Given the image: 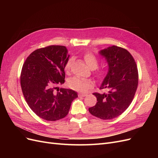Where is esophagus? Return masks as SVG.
Wrapping results in <instances>:
<instances>
[{
  "instance_id": "obj_1",
  "label": "esophagus",
  "mask_w": 158,
  "mask_h": 158,
  "mask_svg": "<svg viewBox=\"0 0 158 158\" xmlns=\"http://www.w3.org/2000/svg\"><path fill=\"white\" fill-rule=\"evenodd\" d=\"M86 95H87L86 94H84V93H79L78 94L79 97H85V96H86Z\"/></svg>"
}]
</instances>
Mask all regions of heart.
<instances>
[{
  "instance_id": "b5f03b06",
  "label": "heart",
  "mask_w": 158,
  "mask_h": 158,
  "mask_svg": "<svg viewBox=\"0 0 158 158\" xmlns=\"http://www.w3.org/2000/svg\"><path fill=\"white\" fill-rule=\"evenodd\" d=\"M84 59L85 63L87 64L90 69H95L98 67L99 64L98 59L92 52H86L84 55ZM73 60V59L70 58L66 62L64 69L66 73H68L70 70ZM107 73V69L106 67H103L98 69L96 71V76L98 78H102L106 75ZM93 84L94 83L92 80L79 77H73L68 80V85L70 88L74 90L80 91V92H85V91L88 90L92 86Z\"/></svg>"
}]
</instances>
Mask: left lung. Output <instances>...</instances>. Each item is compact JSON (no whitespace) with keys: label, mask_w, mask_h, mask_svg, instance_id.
<instances>
[{"label":"left lung","mask_w":158,"mask_h":158,"mask_svg":"<svg viewBox=\"0 0 158 158\" xmlns=\"http://www.w3.org/2000/svg\"><path fill=\"white\" fill-rule=\"evenodd\" d=\"M99 52L109 65L100 89L108 92L94 93L98 102L88 110L92 115L109 120L121 115L132 103L138 87V72L133 56L125 49L113 45Z\"/></svg>","instance_id":"obj_1"}]
</instances>
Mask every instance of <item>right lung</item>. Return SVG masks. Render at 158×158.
I'll list each match as a JSON object with an SVG mask.
<instances>
[{"label": "right lung", "mask_w": 158, "mask_h": 158, "mask_svg": "<svg viewBox=\"0 0 158 158\" xmlns=\"http://www.w3.org/2000/svg\"><path fill=\"white\" fill-rule=\"evenodd\" d=\"M68 50L50 45L32 52L23 64L20 84L28 106L38 117L55 121L67 115L71 103L78 98L73 89L56 86L64 83Z\"/></svg>", "instance_id": "right-lung-1"}]
</instances>
